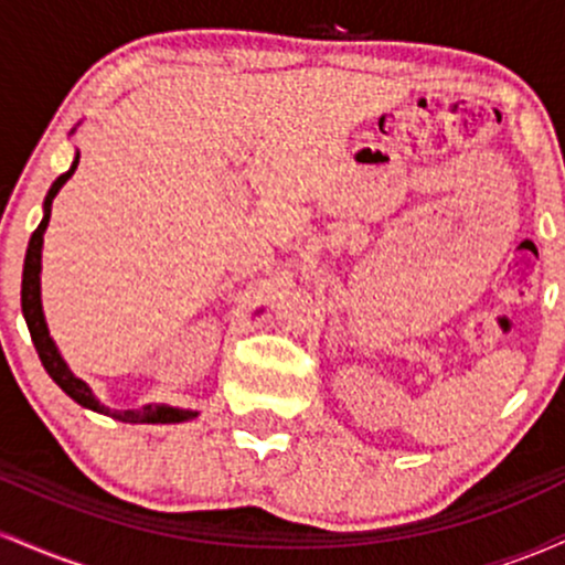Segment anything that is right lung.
Listing matches in <instances>:
<instances>
[{"mask_svg":"<svg viewBox=\"0 0 565 565\" xmlns=\"http://www.w3.org/2000/svg\"><path fill=\"white\" fill-rule=\"evenodd\" d=\"M76 164H79V153H76L74 164H71L68 172H63L61 178L50 185L47 196H44V217L39 223V228L31 233L29 249H25V263H23V284H21V308H23V319L29 323L31 340H34V348L42 359V366L47 369V374L57 382L63 393L71 395L76 404L84 408H93V412L108 414V417L119 419V423H148V425H167V423H188V419L196 417L199 412H191V408H174V406H164V404H146L142 408H127V412H116V408L103 406L100 401L95 398L93 391L84 380L76 377L71 372L66 361H63L61 350L55 348L53 337H50L47 321H44L42 313V287H39V274H42V244H44V231H47L50 223V212H53V199L57 196L66 180L76 172Z\"/></svg>","mask_w":565,"mask_h":565,"instance_id":"add662e5","label":"right lung"}]
</instances>
